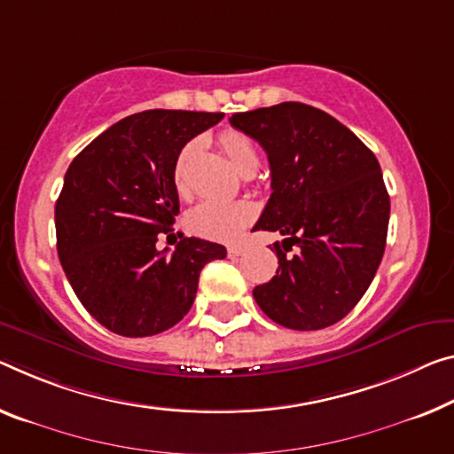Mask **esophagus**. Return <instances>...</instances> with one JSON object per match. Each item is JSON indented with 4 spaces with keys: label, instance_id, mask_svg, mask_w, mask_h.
I'll list each match as a JSON object with an SVG mask.
<instances>
[{
    "label": "esophagus",
    "instance_id": "esophagus-1",
    "mask_svg": "<svg viewBox=\"0 0 454 454\" xmlns=\"http://www.w3.org/2000/svg\"><path fill=\"white\" fill-rule=\"evenodd\" d=\"M246 251H247V247H246V246H241V243H237V246H229V247H227V254H229V257H237V255L246 254Z\"/></svg>",
    "mask_w": 454,
    "mask_h": 454
}]
</instances>
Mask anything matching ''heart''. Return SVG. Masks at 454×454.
<instances>
[{"mask_svg":"<svg viewBox=\"0 0 454 454\" xmlns=\"http://www.w3.org/2000/svg\"><path fill=\"white\" fill-rule=\"evenodd\" d=\"M219 144L225 152L229 162L233 168L241 174L255 172L260 166V154H257L255 145L251 139L241 134V131L227 129L219 136ZM194 144H188L183 148L176 162V184L183 186V170L186 160L191 158ZM254 217V211L243 203H231V200L207 199L197 207H192L186 215V225L192 233L208 237V239L219 241H233L241 235L243 229Z\"/></svg>","mask_w":454,"mask_h":454,"instance_id":"b5f03b06","label":"heart"}]
</instances>
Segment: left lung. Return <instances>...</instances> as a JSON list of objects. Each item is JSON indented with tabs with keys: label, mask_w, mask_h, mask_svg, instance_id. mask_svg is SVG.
<instances>
[{
	"label": "left lung",
	"mask_w": 454,
	"mask_h": 454,
	"mask_svg": "<svg viewBox=\"0 0 454 454\" xmlns=\"http://www.w3.org/2000/svg\"><path fill=\"white\" fill-rule=\"evenodd\" d=\"M266 150L271 197L255 229L284 235L254 298L274 323L318 331L353 310L386 249L389 194L373 152L329 114L286 101L229 117ZM294 256H286L291 246Z\"/></svg>",
	"instance_id": "left-lung-1"
}]
</instances>
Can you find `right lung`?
I'll list each match as a JSON object with an SVG mask.
<instances>
[{
  "instance_id": "add662e5",
  "label": "right lung",
  "mask_w": 454,
  "mask_h": 454,
  "mask_svg": "<svg viewBox=\"0 0 454 454\" xmlns=\"http://www.w3.org/2000/svg\"><path fill=\"white\" fill-rule=\"evenodd\" d=\"M223 114L150 109L97 136L65 174L54 208L59 260L76 298L121 337L168 331L191 310L199 276L227 249L180 235L156 247L180 211L174 183L186 142Z\"/></svg>"
}]
</instances>
